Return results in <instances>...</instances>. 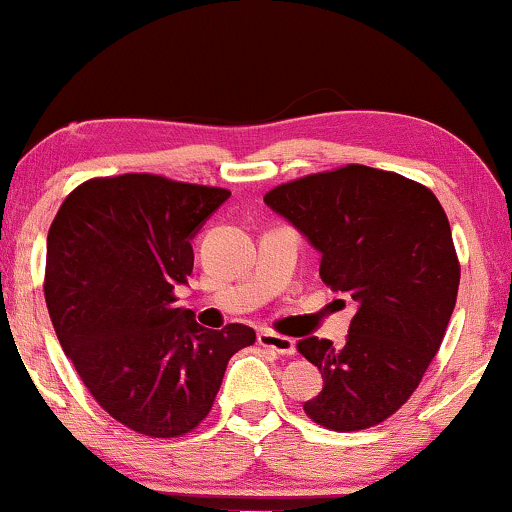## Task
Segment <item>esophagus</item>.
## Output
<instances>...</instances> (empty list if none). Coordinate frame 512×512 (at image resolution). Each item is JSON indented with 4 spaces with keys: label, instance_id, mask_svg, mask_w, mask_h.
I'll return each mask as SVG.
<instances>
[{
    "label": "esophagus",
    "instance_id": "obj_1",
    "mask_svg": "<svg viewBox=\"0 0 512 512\" xmlns=\"http://www.w3.org/2000/svg\"><path fill=\"white\" fill-rule=\"evenodd\" d=\"M258 345L268 348L277 355H294L296 353V341L289 336H280L275 331H258Z\"/></svg>",
    "mask_w": 512,
    "mask_h": 512
}]
</instances>
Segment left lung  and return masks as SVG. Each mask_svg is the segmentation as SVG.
<instances>
[{
    "label": "left lung",
    "mask_w": 512,
    "mask_h": 512,
    "mask_svg": "<svg viewBox=\"0 0 512 512\" xmlns=\"http://www.w3.org/2000/svg\"><path fill=\"white\" fill-rule=\"evenodd\" d=\"M263 202L320 251L322 282L357 305L341 348L298 341L324 378L305 414L338 433L386 421L440 350L459 294L442 204L426 185L362 164L277 185Z\"/></svg>",
    "instance_id": "left-lung-1"
}]
</instances>
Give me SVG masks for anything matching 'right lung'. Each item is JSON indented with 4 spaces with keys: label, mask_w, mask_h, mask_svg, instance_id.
I'll return each mask as SVG.
<instances>
[{
    "label": "right lung",
    "mask_w": 512,
    "mask_h": 512,
    "mask_svg": "<svg viewBox=\"0 0 512 512\" xmlns=\"http://www.w3.org/2000/svg\"><path fill=\"white\" fill-rule=\"evenodd\" d=\"M228 197L155 174L91 178L49 228L44 298L63 353L94 400L141 435L195 430L230 357L256 341L244 324L204 329L174 308L190 240Z\"/></svg>",
    "instance_id": "obj_1"
}]
</instances>
